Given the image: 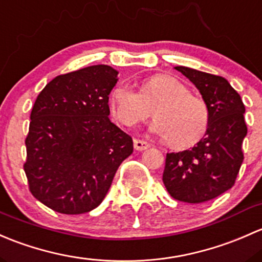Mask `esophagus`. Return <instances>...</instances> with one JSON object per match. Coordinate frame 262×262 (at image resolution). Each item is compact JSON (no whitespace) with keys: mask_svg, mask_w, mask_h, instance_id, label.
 Returning <instances> with one entry per match:
<instances>
[{"mask_svg":"<svg viewBox=\"0 0 262 262\" xmlns=\"http://www.w3.org/2000/svg\"><path fill=\"white\" fill-rule=\"evenodd\" d=\"M134 147L139 151H144V150L149 149L150 144L147 141H144V140L136 139V140H134Z\"/></svg>","mask_w":262,"mask_h":262,"instance_id":"esophagus-1","label":"esophagus"}]
</instances>
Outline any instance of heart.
<instances>
[{
	"instance_id": "heart-1",
	"label": "heart",
	"mask_w": 262,
	"mask_h": 262,
	"mask_svg": "<svg viewBox=\"0 0 262 262\" xmlns=\"http://www.w3.org/2000/svg\"><path fill=\"white\" fill-rule=\"evenodd\" d=\"M110 108L117 122L127 128L144 122L152 110L155 120L150 130L166 137V142L175 149L196 144L209 123L206 102L166 74L142 80L139 93L127 84H118L110 94Z\"/></svg>"
}]
</instances>
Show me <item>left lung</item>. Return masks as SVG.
Here are the masks:
<instances>
[{"mask_svg":"<svg viewBox=\"0 0 262 262\" xmlns=\"http://www.w3.org/2000/svg\"><path fill=\"white\" fill-rule=\"evenodd\" d=\"M201 92L209 111L204 136L190 150L166 154L163 182L174 199L203 203L233 187L244 161L247 135L245 106L230 83L220 75L175 67Z\"/></svg>","mask_w":262,"mask_h":262,"instance_id":"8db88e82","label":"left lung"}]
</instances>
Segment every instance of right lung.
I'll list each match as a JSON object with an SVG mask.
<instances>
[{"mask_svg": "<svg viewBox=\"0 0 262 262\" xmlns=\"http://www.w3.org/2000/svg\"><path fill=\"white\" fill-rule=\"evenodd\" d=\"M117 74L93 66L58 75L35 101L24 170L32 195L53 211L82 214L98 207L134 151L132 137L108 118Z\"/></svg>", "mask_w": 262, "mask_h": 262, "instance_id": "right-lung-1", "label": "right lung"}]
</instances>
